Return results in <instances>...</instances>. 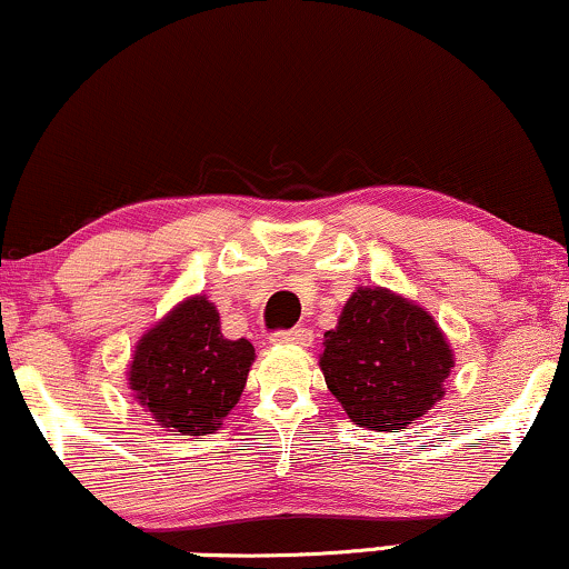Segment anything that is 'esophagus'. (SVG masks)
I'll return each mask as SVG.
<instances>
[{
    "label": "esophagus",
    "instance_id": "obj_1",
    "mask_svg": "<svg viewBox=\"0 0 569 569\" xmlns=\"http://www.w3.org/2000/svg\"><path fill=\"white\" fill-rule=\"evenodd\" d=\"M273 343H287V346H311L313 332L309 327H292V330H279L271 336Z\"/></svg>",
    "mask_w": 569,
    "mask_h": 569
}]
</instances>
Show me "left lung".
Listing matches in <instances>:
<instances>
[{
	"label": "left lung",
	"mask_w": 569,
	"mask_h": 569,
	"mask_svg": "<svg viewBox=\"0 0 569 569\" xmlns=\"http://www.w3.org/2000/svg\"><path fill=\"white\" fill-rule=\"evenodd\" d=\"M319 367L353 423L399 431L445 397L452 351L420 306L380 287H359L336 330L325 332Z\"/></svg>",
	"instance_id": "obj_1"
}]
</instances>
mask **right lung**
Wrapping results in <instances>:
<instances>
[{"label": "right lung", "mask_w": 569, "mask_h": 569, "mask_svg": "<svg viewBox=\"0 0 569 569\" xmlns=\"http://www.w3.org/2000/svg\"><path fill=\"white\" fill-rule=\"evenodd\" d=\"M256 349L229 340L207 298H189L140 338L130 365V389L159 420L183 437H204L242 397Z\"/></svg>", "instance_id": "obj_1"}]
</instances>
